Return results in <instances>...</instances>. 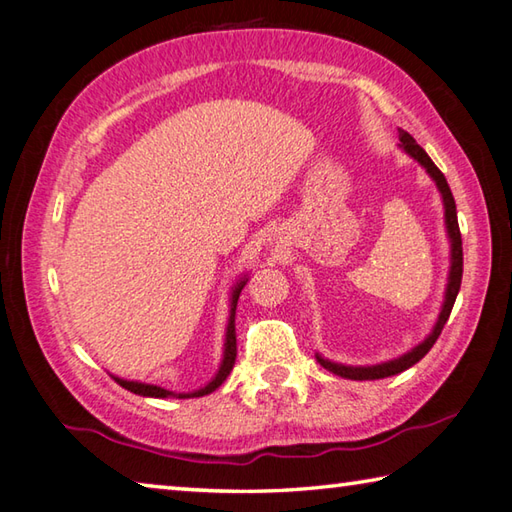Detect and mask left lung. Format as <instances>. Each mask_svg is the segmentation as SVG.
<instances>
[{"label": "left lung", "instance_id": "obj_1", "mask_svg": "<svg viewBox=\"0 0 512 512\" xmlns=\"http://www.w3.org/2000/svg\"><path fill=\"white\" fill-rule=\"evenodd\" d=\"M398 138H401V143L398 147L405 154H410L412 159L425 167V172L430 174V179L436 183V190L441 192V199H443V219H445V232H448V239H450V271H448V284H445V295H443V304H441V313L439 318H436V324L430 331V336H427L423 342H418L416 347H412L403 356H398L394 360H387V362H380V365H342V362H333L329 358H324L322 353H315V358H318L320 365L331 371V374L342 376V378H349V380H378V378H387V376H396L401 374V371L410 369L412 365H416L418 360H421L427 351L432 349V345L436 342V338L441 336V331L445 327V322L450 318V311L454 306V300H457L459 295V288H461V275H463V248H461V232H459V221H457V206H454V197L450 192V185L445 181L443 172L439 170L432 163L430 156L423 150L421 145H418L414 138L405 132V129H398Z\"/></svg>", "mask_w": 512, "mask_h": 512}]
</instances>
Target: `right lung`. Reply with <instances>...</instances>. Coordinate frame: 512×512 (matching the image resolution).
Wrapping results in <instances>:
<instances>
[{
	"instance_id": "obj_1",
	"label": "right lung",
	"mask_w": 512,
	"mask_h": 512,
	"mask_svg": "<svg viewBox=\"0 0 512 512\" xmlns=\"http://www.w3.org/2000/svg\"><path fill=\"white\" fill-rule=\"evenodd\" d=\"M248 282V273H244L239 277V280L232 284V291H230V313H228V324H226V338H224V356H221L219 362V369L217 374L212 376V380L208 385H203L199 389H194V392H170V389L159 387V385H150V383H141V380H125V378H118L111 374V378L116 380L120 387H125L127 392H134L138 396H147V398H199V396H206L212 394L217 387H221V383L230 376L232 367H235V358H237V336H235V311H237V300H239V293L241 288L246 286Z\"/></svg>"
}]
</instances>
